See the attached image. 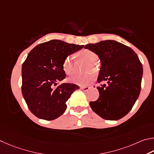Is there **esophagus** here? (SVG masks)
Segmentation results:
<instances>
[{"label":"esophagus","instance_id":"esophagus-1","mask_svg":"<svg viewBox=\"0 0 154 154\" xmlns=\"http://www.w3.org/2000/svg\"><path fill=\"white\" fill-rule=\"evenodd\" d=\"M90 87H80V89L82 90L83 91H87L89 90Z\"/></svg>","mask_w":154,"mask_h":154}]
</instances>
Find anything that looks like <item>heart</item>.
Wrapping results in <instances>:
<instances>
[{"instance_id":"1","label":"heart","mask_w":154,"mask_h":154,"mask_svg":"<svg viewBox=\"0 0 154 154\" xmlns=\"http://www.w3.org/2000/svg\"><path fill=\"white\" fill-rule=\"evenodd\" d=\"M75 56L79 60L87 63V66L85 68L86 71H90L91 69L95 71L97 67L96 62L98 60V56L95 53L88 49H82L75 53ZM63 69L67 75H72L74 74V65L71 57H67L65 59L63 63ZM93 79L94 75L93 74H88L85 75H75L74 77L70 79L69 80L75 84L86 86L92 82Z\"/></svg>"}]
</instances>
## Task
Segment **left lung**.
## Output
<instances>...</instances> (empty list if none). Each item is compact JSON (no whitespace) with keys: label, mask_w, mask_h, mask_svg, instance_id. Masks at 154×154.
Returning <instances> with one entry per match:
<instances>
[{"label":"left lung","mask_w":154,"mask_h":154,"mask_svg":"<svg viewBox=\"0 0 154 154\" xmlns=\"http://www.w3.org/2000/svg\"><path fill=\"white\" fill-rule=\"evenodd\" d=\"M101 61L98 99L91 101V109L102 118L118 120L131 111L141 91L143 66L131 48L112 40L88 44Z\"/></svg>","instance_id":"obj_1"}]
</instances>
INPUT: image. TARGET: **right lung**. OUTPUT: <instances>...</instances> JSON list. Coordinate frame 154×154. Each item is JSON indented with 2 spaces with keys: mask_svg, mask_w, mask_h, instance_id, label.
Returning <instances> with one entry per match:
<instances>
[{
  "mask_svg": "<svg viewBox=\"0 0 154 154\" xmlns=\"http://www.w3.org/2000/svg\"><path fill=\"white\" fill-rule=\"evenodd\" d=\"M83 47L52 40L36 46L28 53L21 68V92L29 109L37 118L53 120L64 113L66 101L79 87L71 83L54 86L66 76L65 59Z\"/></svg>",
  "mask_w": 154,
  "mask_h": 154,
  "instance_id": "right-lung-1",
  "label": "right lung"
}]
</instances>
